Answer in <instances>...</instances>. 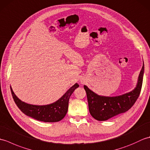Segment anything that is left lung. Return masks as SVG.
I'll return each instance as SVG.
<instances>
[{
  "label": "left lung",
  "mask_w": 150,
  "mask_h": 150,
  "mask_svg": "<svg viewBox=\"0 0 150 150\" xmlns=\"http://www.w3.org/2000/svg\"><path fill=\"white\" fill-rule=\"evenodd\" d=\"M144 71V66L143 64L135 88L129 93L120 96L111 97L100 96L84 85V88L86 92L89 111L91 115L97 120L103 121L129 110L135 104L141 93Z\"/></svg>",
  "instance_id": "1"
}]
</instances>
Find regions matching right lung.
<instances>
[{"mask_svg": "<svg viewBox=\"0 0 150 150\" xmlns=\"http://www.w3.org/2000/svg\"><path fill=\"white\" fill-rule=\"evenodd\" d=\"M79 85L76 83L55 103L44 106H37L22 102L16 96L11 88L13 98L18 108L25 115L33 119L45 122H55L61 120L67 113L69 97Z\"/></svg>", "mask_w": 150, "mask_h": 150, "instance_id": "right-lung-1", "label": "right lung"}]
</instances>
